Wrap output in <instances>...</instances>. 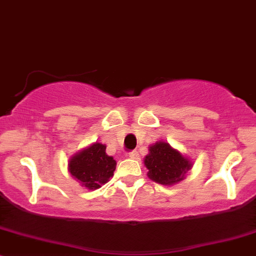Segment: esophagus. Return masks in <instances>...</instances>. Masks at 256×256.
I'll use <instances>...</instances> for the list:
<instances>
[{
  "label": "esophagus",
  "instance_id": "1",
  "mask_svg": "<svg viewBox=\"0 0 256 256\" xmlns=\"http://www.w3.org/2000/svg\"><path fill=\"white\" fill-rule=\"evenodd\" d=\"M128 156L130 158V159H138L139 154H138V152H136V150H134V152H128Z\"/></svg>",
  "mask_w": 256,
  "mask_h": 256
}]
</instances>
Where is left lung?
<instances>
[{
  "mask_svg": "<svg viewBox=\"0 0 256 256\" xmlns=\"http://www.w3.org/2000/svg\"><path fill=\"white\" fill-rule=\"evenodd\" d=\"M148 178L160 185L171 186L184 180L192 162L178 150L165 142H156L149 146V154L144 158Z\"/></svg>",
  "mask_w": 256,
  "mask_h": 256,
  "instance_id": "8db88e82",
  "label": "left lung"
}]
</instances>
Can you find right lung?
<instances>
[{
	"mask_svg": "<svg viewBox=\"0 0 256 256\" xmlns=\"http://www.w3.org/2000/svg\"><path fill=\"white\" fill-rule=\"evenodd\" d=\"M116 160L106 154V146L94 143L69 160L71 176L88 190L100 188L113 176Z\"/></svg>",
	"mask_w": 256,
	"mask_h": 256,
	"instance_id": "right-lung-1",
	"label": "right lung"
}]
</instances>
